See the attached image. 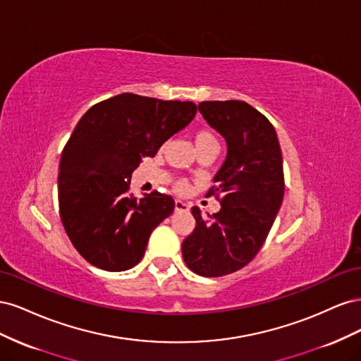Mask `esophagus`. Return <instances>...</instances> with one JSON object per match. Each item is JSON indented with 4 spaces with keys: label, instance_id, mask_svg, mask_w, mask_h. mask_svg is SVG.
Returning a JSON list of instances; mask_svg holds the SVG:
<instances>
[{
    "label": "esophagus",
    "instance_id": "obj_1",
    "mask_svg": "<svg viewBox=\"0 0 361 361\" xmlns=\"http://www.w3.org/2000/svg\"><path fill=\"white\" fill-rule=\"evenodd\" d=\"M190 209V204L185 203L182 200H176L174 202V211L176 212H187Z\"/></svg>",
    "mask_w": 361,
    "mask_h": 361
}]
</instances>
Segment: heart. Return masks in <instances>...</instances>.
Instances as JSON below:
<instances>
[{
  "instance_id": "obj_1",
  "label": "heart",
  "mask_w": 361,
  "mask_h": 361,
  "mask_svg": "<svg viewBox=\"0 0 361 361\" xmlns=\"http://www.w3.org/2000/svg\"><path fill=\"white\" fill-rule=\"evenodd\" d=\"M194 143H195V147L200 149V147L207 146V145H218V141H216L215 135L211 133V130L200 129V130H197V133L194 134ZM176 190L178 191H185V190H187V182H185V180H178L176 182Z\"/></svg>"
}]
</instances>
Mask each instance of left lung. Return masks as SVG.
I'll return each mask as SVG.
<instances>
[{
    "label": "left lung",
    "instance_id": "obj_1",
    "mask_svg": "<svg viewBox=\"0 0 361 361\" xmlns=\"http://www.w3.org/2000/svg\"><path fill=\"white\" fill-rule=\"evenodd\" d=\"M199 111L227 145L207 191L221 209L203 216L192 207L195 228L183 239L182 256L195 274L221 277L244 268L264 245L285 194L283 158L274 126L247 102L206 101Z\"/></svg>",
    "mask_w": 361,
    "mask_h": 361
}]
</instances>
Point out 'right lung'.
I'll return each instance as SVG.
<instances>
[{
	"label": "right lung",
	"mask_w": 361,
	"mask_h": 361,
	"mask_svg": "<svg viewBox=\"0 0 361 361\" xmlns=\"http://www.w3.org/2000/svg\"><path fill=\"white\" fill-rule=\"evenodd\" d=\"M197 113L194 102L122 93L93 105L63 149L59 206L76 251L105 271H126L143 257L150 233L171 215V195L137 199L130 174L155 157Z\"/></svg>",
	"instance_id": "obj_1"
}]
</instances>
